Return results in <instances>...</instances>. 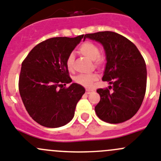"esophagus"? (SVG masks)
<instances>
[{"label":"esophagus","mask_w":161,"mask_h":161,"mask_svg":"<svg viewBox=\"0 0 161 161\" xmlns=\"http://www.w3.org/2000/svg\"><path fill=\"white\" fill-rule=\"evenodd\" d=\"M92 92H93V91H91V90H86V94H91Z\"/></svg>","instance_id":"esophagus-1"}]
</instances>
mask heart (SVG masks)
Segmentation results:
<instances>
[{
	"instance_id": "heart-1",
	"label": "heart",
	"mask_w": 161,
	"mask_h": 161,
	"mask_svg": "<svg viewBox=\"0 0 161 161\" xmlns=\"http://www.w3.org/2000/svg\"><path fill=\"white\" fill-rule=\"evenodd\" d=\"M79 53L83 56L94 60V65L97 67H103L105 63V57L100 55V49L98 46L92 42L86 41L81 44L79 48ZM74 62H75V56L74 54H70L68 55L66 61V64L68 70H72L74 67ZM97 75L96 74L91 75H79L75 78V81L79 85L82 86L86 88L92 87L93 82L97 80Z\"/></svg>"
}]
</instances>
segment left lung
Here are the masks:
<instances>
[{
	"mask_svg": "<svg viewBox=\"0 0 161 161\" xmlns=\"http://www.w3.org/2000/svg\"><path fill=\"white\" fill-rule=\"evenodd\" d=\"M86 38L103 46L106 64L103 80L111 85L97 90L101 99L94 108L96 114L111 124L130 119L142 106L146 91L145 59L134 43L118 33L99 31L86 34Z\"/></svg>",
	"mask_w": 161,
	"mask_h": 161,
	"instance_id": "1",
	"label": "left lung"
}]
</instances>
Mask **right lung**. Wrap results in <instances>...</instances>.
Returning <instances> with one entry per match:
<instances>
[{"mask_svg": "<svg viewBox=\"0 0 161 161\" xmlns=\"http://www.w3.org/2000/svg\"><path fill=\"white\" fill-rule=\"evenodd\" d=\"M84 35L54 37L41 42L28 53L21 65L19 91L28 114L38 124L58 128L74 118L85 88L72 82L66 61Z\"/></svg>", "mask_w": 161, "mask_h": 161, "instance_id": "obj_1", "label": "right lung"}]
</instances>
